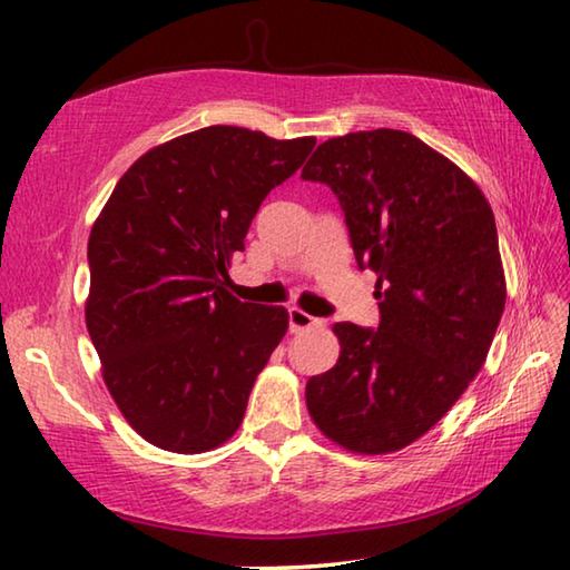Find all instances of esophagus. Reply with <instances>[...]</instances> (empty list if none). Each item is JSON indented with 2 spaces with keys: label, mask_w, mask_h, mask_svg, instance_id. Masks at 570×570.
Instances as JSON below:
<instances>
[{
  "label": "esophagus",
  "mask_w": 570,
  "mask_h": 570,
  "mask_svg": "<svg viewBox=\"0 0 570 570\" xmlns=\"http://www.w3.org/2000/svg\"><path fill=\"white\" fill-rule=\"evenodd\" d=\"M288 324H292V332H304L312 326H322V320L302 312V308H288Z\"/></svg>",
  "instance_id": "1"
}]
</instances>
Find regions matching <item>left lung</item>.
Listing matches in <instances>:
<instances>
[{
    "label": "left lung",
    "instance_id": "obj_1",
    "mask_svg": "<svg viewBox=\"0 0 570 570\" xmlns=\"http://www.w3.org/2000/svg\"><path fill=\"white\" fill-rule=\"evenodd\" d=\"M302 178L332 188L380 298L377 330L334 324L340 362L306 382L308 414L346 450L397 452L435 428L493 344L505 308L495 216L455 163L404 130L326 140Z\"/></svg>",
    "mask_w": 570,
    "mask_h": 570
}]
</instances>
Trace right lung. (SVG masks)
<instances>
[{
	"label": "right lung",
	"mask_w": 570,
	"mask_h": 570,
	"mask_svg": "<svg viewBox=\"0 0 570 570\" xmlns=\"http://www.w3.org/2000/svg\"><path fill=\"white\" fill-rule=\"evenodd\" d=\"M314 146L234 125L180 135L135 160L95 220L85 322L112 400L150 445L206 452L244 420L288 312L230 296V258Z\"/></svg>",
	"instance_id": "add662e5"
}]
</instances>
